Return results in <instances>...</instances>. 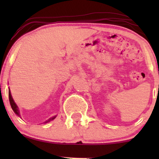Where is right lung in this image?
I'll return each mask as SVG.
<instances>
[{
	"mask_svg": "<svg viewBox=\"0 0 159 159\" xmlns=\"http://www.w3.org/2000/svg\"><path fill=\"white\" fill-rule=\"evenodd\" d=\"M9 99H10V102L11 107H12V110H13L14 113H15V114L17 115V116H20V112H19V107H18L17 105H16L15 102H14L13 98H12V95H11V92H10V88H9ZM56 116H57V115H56V116H52V117L49 118L48 120H46V121L44 122V123H49V122H51V121H52V120L55 119Z\"/></svg>",
	"mask_w": 159,
	"mask_h": 159,
	"instance_id": "1",
	"label": "right lung"
}]
</instances>
